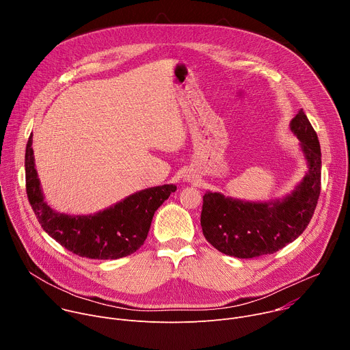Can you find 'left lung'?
I'll list each match as a JSON object with an SVG mask.
<instances>
[{
	"mask_svg": "<svg viewBox=\"0 0 350 350\" xmlns=\"http://www.w3.org/2000/svg\"><path fill=\"white\" fill-rule=\"evenodd\" d=\"M309 170L291 195L271 202H245L206 192L201 213L205 238L221 254L251 259L274 254L301 235L312 220L321 188V149L304 109L291 120Z\"/></svg>",
	"mask_w": 350,
	"mask_h": 350,
	"instance_id": "1",
	"label": "left lung"
}]
</instances>
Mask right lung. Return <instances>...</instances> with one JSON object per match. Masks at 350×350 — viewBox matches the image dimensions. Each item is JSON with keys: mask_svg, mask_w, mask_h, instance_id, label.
Instances as JSON below:
<instances>
[{"mask_svg": "<svg viewBox=\"0 0 350 350\" xmlns=\"http://www.w3.org/2000/svg\"><path fill=\"white\" fill-rule=\"evenodd\" d=\"M31 142L33 134L29 137L25 155L26 192L31 209L49 237L81 258L108 260L135 252L146 239L157 209L177 188L173 184L146 188L95 215L58 213L44 201Z\"/></svg>", "mask_w": 350, "mask_h": 350, "instance_id": "obj_1", "label": "right lung"}]
</instances>
